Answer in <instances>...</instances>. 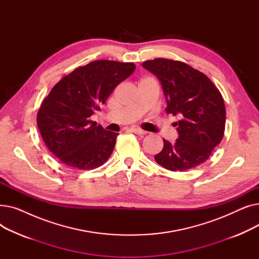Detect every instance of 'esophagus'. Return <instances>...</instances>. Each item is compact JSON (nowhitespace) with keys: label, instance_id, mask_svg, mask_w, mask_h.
I'll list each match as a JSON object with an SVG mask.
<instances>
[{"label":"esophagus","instance_id":"34e87169","mask_svg":"<svg viewBox=\"0 0 259 259\" xmlns=\"http://www.w3.org/2000/svg\"><path fill=\"white\" fill-rule=\"evenodd\" d=\"M133 133H135V134H138V135H145L147 132L146 131H144V130H142V129H140V128H131L130 129Z\"/></svg>","mask_w":259,"mask_h":259}]
</instances>
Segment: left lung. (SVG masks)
<instances>
[{
	"mask_svg": "<svg viewBox=\"0 0 259 259\" xmlns=\"http://www.w3.org/2000/svg\"><path fill=\"white\" fill-rule=\"evenodd\" d=\"M143 67L160 80L167 99V114L180 115L179 139L154 156L155 161L170 171L192 169L206 161L225 133L226 107L223 95L202 72L180 61L154 59Z\"/></svg>",
	"mask_w": 259,
	"mask_h": 259,
	"instance_id": "left-lung-1",
	"label": "left lung"
}]
</instances>
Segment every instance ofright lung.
<instances>
[{
	"mask_svg": "<svg viewBox=\"0 0 259 259\" xmlns=\"http://www.w3.org/2000/svg\"><path fill=\"white\" fill-rule=\"evenodd\" d=\"M134 69L133 63L94 61L53 86L40 104L36 124L46 147L62 164L91 170L110 157L118 133L104 130L90 116Z\"/></svg>",
	"mask_w": 259,
	"mask_h": 259,
	"instance_id": "right-lung-1",
	"label": "right lung"
}]
</instances>
